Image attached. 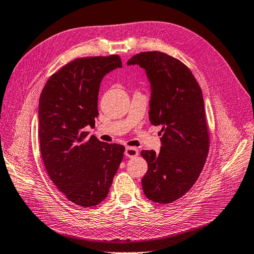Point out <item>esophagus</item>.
Listing matches in <instances>:
<instances>
[{"label": "esophagus", "mask_w": 254, "mask_h": 254, "mask_svg": "<svg viewBox=\"0 0 254 254\" xmlns=\"http://www.w3.org/2000/svg\"><path fill=\"white\" fill-rule=\"evenodd\" d=\"M124 155L127 157H135L138 155V150L136 147H131V146H127L126 151H124Z\"/></svg>", "instance_id": "34e87169"}]
</instances>
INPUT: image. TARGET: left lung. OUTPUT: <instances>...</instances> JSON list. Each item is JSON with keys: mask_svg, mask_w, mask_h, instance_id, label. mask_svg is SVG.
Listing matches in <instances>:
<instances>
[{"mask_svg": "<svg viewBox=\"0 0 254 254\" xmlns=\"http://www.w3.org/2000/svg\"><path fill=\"white\" fill-rule=\"evenodd\" d=\"M137 64L151 84L150 121L162 127L160 153L143 151L148 170L143 191L154 202L170 203L183 197L199 177L209 150L201 89L182 62L160 52L137 54Z\"/></svg>", "mask_w": 254, "mask_h": 254, "instance_id": "8db88e82", "label": "left lung"}]
</instances>
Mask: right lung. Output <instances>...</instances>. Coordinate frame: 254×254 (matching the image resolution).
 Returning <instances> with one entry per match:
<instances>
[{
    "label": "right lung",
    "mask_w": 254,
    "mask_h": 254,
    "mask_svg": "<svg viewBox=\"0 0 254 254\" xmlns=\"http://www.w3.org/2000/svg\"><path fill=\"white\" fill-rule=\"evenodd\" d=\"M118 55L78 58L48 79L38 104L39 145L53 183L71 202L92 207L108 196L124 146L91 135L98 94L107 73L121 68Z\"/></svg>",
    "instance_id": "add662e5"
}]
</instances>
